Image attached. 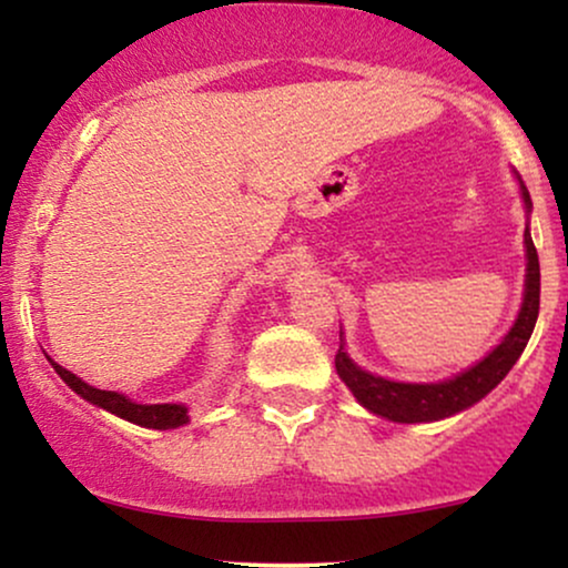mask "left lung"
<instances>
[{"mask_svg":"<svg viewBox=\"0 0 568 568\" xmlns=\"http://www.w3.org/2000/svg\"><path fill=\"white\" fill-rule=\"evenodd\" d=\"M520 192H524L526 207H531L529 189L520 184ZM524 240L526 258H529V264H526L524 306H520L518 321H515L510 334L505 336V342H501L491 355L484 357L478 366L467 368L465 374L454 376V379L448 382L403 384L382 379V376L368 374V371H361L349 361L347 352L338 347L336 371L344 379V384L352 389V395H355L368 410L384 416V419L414 425V422L446 419V416L456 414V410L470 408L473 403H478L480 397L491 393V389L510 374V368L520 357V352L526 349L539 315V258L529 234V226H526Z\"/></svg>","mask_w":568,"mask_h":568,"instance_id":"left-lung-1","label":"left lung"}]
</instances>
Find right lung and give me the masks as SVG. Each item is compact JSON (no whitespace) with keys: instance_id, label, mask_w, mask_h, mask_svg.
Segmentation results:
<instances>
[{"instance_id":"right-lung-1","label":"right lung","mask_w":568,"mask_h":568,"mask_svg":"<svg viewBox=\"0 0 568 568\" xmlns=\"http://www.w3.org/2000/svg\"><path fill=\"white\" fill-rule=\"evenodd\" d=\"M53 368H55V374L61 376V379L67 382L77 395L84 397V400H90L93 406L112 410V414L120 416V419H128V422H133V425L152 427V429H173V427L186 425V408L184 406H175V403H165V406H141V403L128 400V397L120 393H109V389L90 387V384H84L80 376H74L71 371L58 366V363H53Z\"/></svg>"}]
</instances>
